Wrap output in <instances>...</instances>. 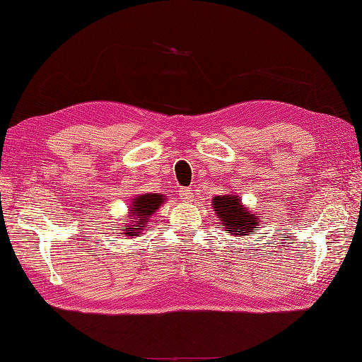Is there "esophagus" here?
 <instances>
[{
	"mask_svg": "<svg viewBox=\"0 0 362 362\" xmlns=\"http://www.w3.org/2000/svg\"><path fill=\"white\" fill-rule=\"evenodd\" d=\"M180 197L182 202L190 203L192 200H194V192H192V189H189V187H184L180 190Z\"/></svg>",
	"mask_w": 362,
	"mask_h": 362,
	"instance_id": "esophagus-1",
	"label": "esophagus"
}]
</instances>
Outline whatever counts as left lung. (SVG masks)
I'll return each mask as SVG.
<instances>
[{"label":"left lung","mask_w":362,"mask_h":362,"mask_svg":"<svg viewBox=\"0 0 362 362\" xmlns=\"http://www.w3.org/2000/svg\"><path fill=\"white\" fill-rule=\"evenodd\" d=\"M212 209L216 211L217 218L220 220L218 226L235 238L253 234L256 228L261 225V214L250 211L238 195H216L212 198Z\"/></svg>","instance_id":"obj_1"}]
</instances>
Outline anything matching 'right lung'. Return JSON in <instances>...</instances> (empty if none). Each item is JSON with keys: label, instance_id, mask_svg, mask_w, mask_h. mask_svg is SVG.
<instances>
[{"label": "right lung", "instance_id": "1", "mask_svg": "<svg viewBox=\"0 0 362 362\" xmlns=\"http://www.w3.org/2000/svg\"><path fill=\"white\" fill-rule=\"evenodd\" d=\"M162 203H165L164 194H139L131 198L128 218H124V222L129 223L124 225L127 228L123 230V234L127 238H134V235H139L146 230L153 218V214H156Z\"/></svg>", "mask_w": 362, "mask_h": 362}]
</instances>
